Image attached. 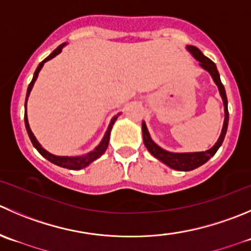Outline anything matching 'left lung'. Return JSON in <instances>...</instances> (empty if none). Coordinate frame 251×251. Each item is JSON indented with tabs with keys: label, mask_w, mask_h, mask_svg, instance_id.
<instances>
[{
	"label": "left lung",
	"mask_w": 251,
	"mask_h": 251,
	"mask_svg": "<svg viewBox=\"0 0 251 251\" xmlns=\"http://www.w3.org/2000/svg\"><path fill=\"white\" fill-rule=\"evenodd\" d=\"M186 49L193 53L194 57L200 62V66L203 70L208 72L211 75V77L215 81L216 86L218 87V91H220L221 97H222L223 104H225V123H223L222 132H221L220 138H218L217 142L215 143L212 148L205 151V152H193V153H174V152H168V151L160 148L157 143H154L151 138L150 132L147 130V126L145 123H142V135H143V142H145L146 148L151 152V154L153 157H155L157 159H159L160 162H163L164 164H167L168 167H170L172 169L175 170H182V172H189V170H193L199 168L200 165L205 164L211 157L215 155V153L217 152L218 148L221 147V145L223 143L225 140V136L227 133V127H228V120H229V113H228V100L227 96H226V89L223 87L222 82H221L220 74L217 71V67H216L215 62L211 61L210 58L206 57L200 50H199L196 46L187 45Z\"/></svg>",
	"instance_id": "8db88e82"
}]
</instances>
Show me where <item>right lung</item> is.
I'll list each match as a JSON object with an SVG mask.
<instances>
[{
  "label": "right lung",
  "mask_w": 251,
  "mask_h": 251,
  "mask_svg": "<svg viewBox=\"0 0 251 251\" xmlns=\"http://www.w3.org/2000/svg\"><path fill=\"white\" fill-rule=\"evenodd\" d=\"M66 45V44H62V45H60L58 48H56L55 50L52 51V52L50 53V55L48 56V57L45 58V60H43L39 64V66L36 67L35 72H34V76H33V79H31V82L29 83L28 86V91H26V97H25V104H24V108H25V113H24V123H25V128H26V132H28L29 135V138H30L31 143H33L34 147L38 150V152L40 153L41 155H43L44 158H46L48 160H50L51 163H53V164L58 165V167H62V168H67V169H72V170H78V169H82V168H86L87 165L91 164L93 160L98 159L99 157H100L101 154H103L104 152L106 151V148H108V145H109V138H110V131L111 128H113V125L114 123L116 121V119H118V116L120 115V114H118V115L114 116L113 119H111L110 124H109L108 126V130H106L105 135H104L103 140H101V142L99 143L98 146H97L96 148H94L93 151H91L89 153H87V154L84 155H79V157H65V155H55V154H51L50 152H48L46 150H44L43 147H41L40 143L38 142V140L35 138V136L33 135V132H31L30 127H29V124H28V116H26V100H28L29 98V94H30V91L31 88H33L34 86V82L36 81V78H38V75L39 72H40L41 67L44 66V64H45L46 61L51 60L52 57H55L56 55H58V53L61 52V50H62V48Z\"/></svg>",
  "instance_id": "1"
}]
</instances>
